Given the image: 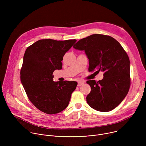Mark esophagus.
Instances as JSON below:
<instances>
[{
	"label": "esophagus",
	"instance_id": "1",
	"mask_svg": "<svg viewBox=\"0 0 146 146\" xmlns=\"http://www.w3.org/2000/svg\"><path fill=\"white\" fill-rule=\"evenodd\" d=\"M84 84V81H78L77 86L78 87H80V86H81L82 85H83Z\"/></svg>",
	"mask_w": 146,
	"mask_h": 146
}]
</instances>
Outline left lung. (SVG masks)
I'll return each instance as SVG.
<instances>
[{"label": "left lung", "instance_id": "left-lung-1", "mask_svg": "<svg viewBox=\"0 0 146 146\" xmlns=\"http://www.w3.org/2000/svg\"><path fill=\"white\" fill-rule=\"evenodd\" d=\"M76 50L84 51L90 72H104L102 80L87 82L91 90L87 102L92 109L107 112L115 108L127 96L130 87V61L121 45L113 37L94 34L78 41Z\"/></svg>", "mask_w": 146, "mask_h": 146}]
</instances>
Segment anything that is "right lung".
I'll return each instance as SVG.
<instances>
[{"mask_svg":"<svg viewBox=\"0 0 146 146\" xmlns=\"http://www.w3.org/2000/svg\"><path fill=\"white\" fill-rule=\"evenodd\" d=\"M76 40L42 39L28 47L24 55L21 81L33 105L40 111L54 114L68 106L76 81H54L53 72L62 68V60Z\"/></svg>","mask_w":146,"mask_h":146,"instance_id":"obj_1","label":"right lung"}]
</instances>
